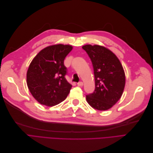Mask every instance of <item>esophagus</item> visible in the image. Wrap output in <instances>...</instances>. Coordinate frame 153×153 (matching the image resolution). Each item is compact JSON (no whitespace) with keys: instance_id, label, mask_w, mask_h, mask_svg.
<instances>
[{"instance_id":"1","label":"esophagus","mask_w":153,"mask_h":153,"mask_svg":"<svg viewBox=\"0 0 153 153\" xmlns=\"http://www.w3.org/2000/svg\"><path fill=\"white\" fill-rule=\"evenodd\" d=\"M77 85H78V86L82 87V86H83V85H84V84H83L82 82H79L78 83H77Z\"/></svg>"}]
</instances>
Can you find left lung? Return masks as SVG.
<instances>
[{"label":"left lung","mask_w":153,"mask_h":153,"mask_svg":"<svg viewBox=\"0 0 153 153\" xmlns=\"http://www.w3.org/2000/svg\"><path fill=\"white\" fill-rule=\"evenodd\" d=\"M84 49L94 69L95 89L86 95L92 107L106 110L121 98L125 86V74L121 62L112 52L102 46L86 45Z\"/></svg>","instance_id":"left-lung-1"}]
</instances>
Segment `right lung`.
<instances>
[{
	"instance_id": "obj_1",
	"label": "right lung",
	"mask_w": 153,
	"mask_h": 153,
	"mask_svg": "<svg viewBox=\"0 0 153 153\" xmlns=\"http://www.w3.org/2000/svg\"><path fill=\"white\" fill-rule=\"evenodd\" d=\"M73 47L55 45L41 50L32 60L27 73V84L41 104L52 106L66 98L72 85L66 80L64 61Z\"/></svg>"
}]
</instances>
